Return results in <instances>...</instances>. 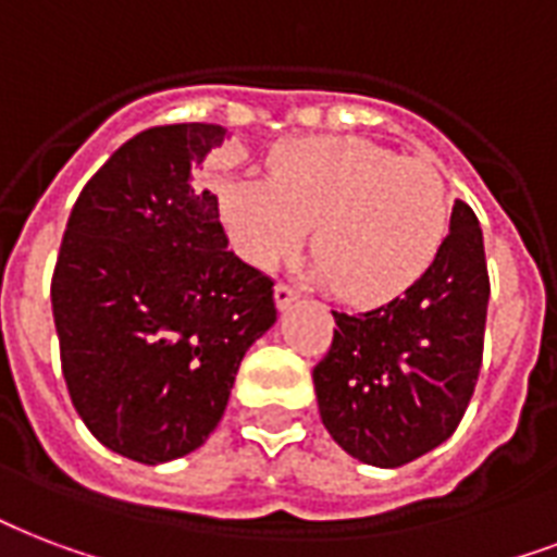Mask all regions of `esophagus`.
Returning <instances> with one entry per match:
<instances>
[{
    "label": "esophagus",
    "instance_id": "34e87169",
    "mask_svg": "<svg viewBox=\"0 0 557 557\" xmlns=\"http://www.w3.org/2000/svg\"><path fill=\"white\" fill-rule=\"evenodd\" d=\"M274 300H277V309H288L297 300V292L288 283H277L274 286Z\"/></svg>",
    "mask_w": 557,
    "mask_h": 557
}]
</instances>
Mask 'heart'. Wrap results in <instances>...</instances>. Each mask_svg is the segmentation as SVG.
I'll return each mask as SVG.
<instances>
[{
	"label": "heart",
	"mask_w": 557,
	"mask_h": 557,
	"mask_svg": "<svg viewBox=\"0 0 557 557\" xmlns=\"http://www.w3.org/2000/svg\"><path fill=\"white\" fill-rule=\"evenodd\" d=\"M233 248L257 269L295 257L312 227L315 277L356 307L403 295L430 269L449 222L444 177L423 157L359 137L280 143L265 177L215 184Z\"/></svg>",
	"instance_id": "heart-1"
}]
</instances>
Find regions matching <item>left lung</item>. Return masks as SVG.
Masks as SVG:
<instances>
[{
	"instance_id": "1",
	"label": "left lung",
	"mask_w": 557,
	"mask_h": 557,
	"mask_svg": "<svg viewBox=\"0 0 557 557\" xmlns=\"http://www.w3.org/2000/svg\"><path fill=\"white\" fill-rule=\"evenodd\" d=\"M487 297L482 227L456 201L447 239L406 295L333 312V345L312 380L335 444L364 465L400 467L447 441L476 388Z\"/></svg>"
}]
</instances>
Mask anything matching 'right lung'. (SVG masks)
Instances as JSON below:
<instances>
[{
    "label": "right lung",
    "instance_id": "obj_1",
    "mask_svg": "<svg viewBox=\"0 0 557 557\" xmlns=\"http://www.w3.org/2000/svg\"><path fill=\"white\" fill-rule=\"evenodd\" d=\"M222 125L148 127L81 189L52 274L72 406L143 465L193 453L219 426L242 356L277 321L274 280L250 269L195 169Z\"/></svg>",
    "mask_w": 557,
    "mask_h": 557
}]
</instances>
